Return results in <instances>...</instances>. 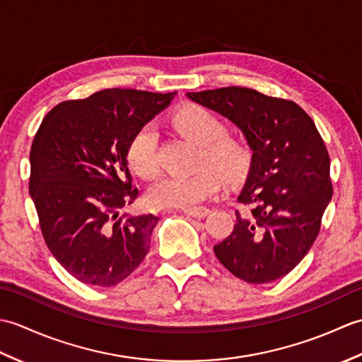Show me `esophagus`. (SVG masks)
Returning <instances> with one entry per match:
<instances>
[{
    "instance_id": "1",
    "label": "esophagus",
    "mask_w": 362,
    "mask_h": 362,
    "mask_svg": "<svg viewBox=\"0 0 362 362\" xmlns=\"http://www.w3.org/2000/svg\"><path fill=\"white\" fill-rule=\"evenodd\" d=\"M183 211H185L187 216H193V218H197V219H204L206 214L210 213V210L205 209V206H196V209H187Z\"/></svg>"
}]
</instances>
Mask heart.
I'll use <instances>...</instances> for the list:
<instances>
[{"instance_id":"b5f03b06","label":"heart","mask_w":362,"mask_h":362,"mask_svg":"<svg viewBox=\"0 0 362 362\" xmlns=\"http://www.w3.org/2000/svg\"><path fill=\"white\" fill-rule=\"evenodd\" d=\"M175 129L199 146L202 153L193 175H165L148 191V202L156 209H189L201 204L221 188V175L236 180L245 173L250 151L244 143L226 136V124L213 112L199 105H188L175 113ZM129 166L141 177L158 173V132L153 124L136 130L127 148ZM209 165H213L209 168Z\"/></svg>"}]
</instances>
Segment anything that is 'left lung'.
I'll return each mask as SVG.
<instances>
[{
  "label": "left lung",
  "mask_w": 362,
  "mask_h": 362,
  "mask_svg": "<svg viewBox=\"0 0 362 362\" xmlns=\"http://www.w3.org/2000/svg\"><path fill=\"white\" fill-rule=\"evenodd\" d=\"M241 130L252 151L233 232L213 247L238 279H281L311 249L332 201L329 157L316 124L296 103L257 90L226 87L187 93Z\"/></svg>",
  "instance_id": "left-lung-1"
}]
</instances>
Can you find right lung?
I'll return each instance as SVG.
<instances>
[{"label":"right lung","instance_id":"add662e5","mask_svg":"<svg viewBox=\"0 0 362 362\" xmlns=\"http://www.w3.org/2000/svg\"><path fill=\"white\" fill-rule=\"evenodd\" d=\"M175 93L107 88L46 115L30 148L29 193L46 245L76 280L121 283L149 250L153 214H121L138 196L127 148Z\"/></svg>","mask_w":362,"mask_h":362}]
</instances>
